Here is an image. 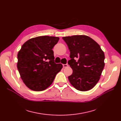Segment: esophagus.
Returning a JSON list of instances; mask_svg holds the SVG:
<instances>
[{
    "mask_svg": "<svg viewBox=\"0 0 121 121\" xmlns=\"http://www.w3.org/2000/svg\"><path fill=\"white\" fill-rule=\"evenodd\" d=\"M63 66L64 68H67V67H68V64H63Z\"/></svg>",
    "mask_w": 121,
    "mask_h": 121,
    "instance_id": "esophagus-1",
    "label": "esophagus"
}]
</instances>
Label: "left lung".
<instances>
[{
  "instance_id": "8db88e82",
  "label": "left lung",
  "mask_w": 121,
  "mask_h": 121,
  "mask_svg": "<svg viewBox=\"0 0 121 121\" xmlns=\"http://www.w3.org/2000/svg\"><path fill=\"white\" fill-rule=\"evenodd\" d=\"M70 52L68 64L73 74L69 81L79 91L89 90L96 85L104 67V54L99 45L85 35L63 37Z\"/></svg>"
}]
</instances>
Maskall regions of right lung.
Returning a JSON list of instances; mask_svg holds the SVG:
<instances>
[{"label":"right lung","mask_w":121,"mask_h":121,"mask_svg":"<svg viewBox=\"0 0 121 121\" xmlns=\"http://www.w3.org/2000/svg\"><path fill=\"white\" fill-rule=\"evenodd\" d=\"M59 38L43 36L29 39L17 54V68L29 89L41 91L48 88L63 68L54 63L52 48Z\"/></svg>","instance_id":"add662e5"}]
</instances>
